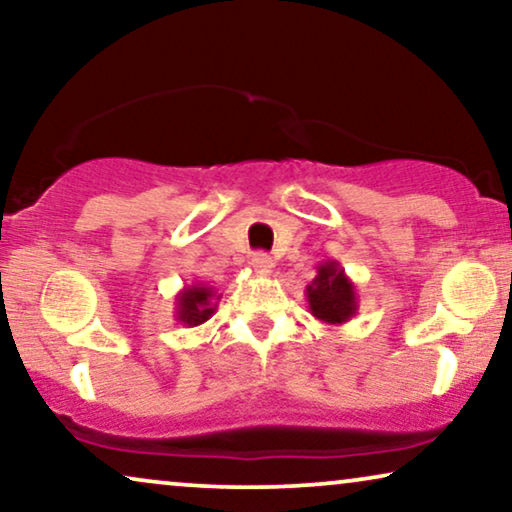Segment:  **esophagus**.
Instances as JSON below:
<instances>
[{
	"label": "esophagus",
	"instance_id": "esophagus-1",
	"mask_svg": "<svg viewBox=\"0 0 512 512\" xmlns=\"http://www.w3.org/2000/svg\"><path fill=\"white\" fill-rule=\"evenodd\" d=\"M272 258L268 254H254L251 256V268H254V272H258V275H270L272 272Z\"/></svg>",
	"mask_w": 512,
	"mask_h": 512
}]
</instances>
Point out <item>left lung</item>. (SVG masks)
I'll return each instance as SVG.
<instances>
[{
    "instance_id": "8db88e82",
    "label": "left lung",
    "mask_w": 512,
    "mask_h": 512,
    "mask_svg": "<svg viewBox=\"0 0 512 512\" xmlns=\"http://www.w3.org/2000/svg\"><path fill=\"white\" fill-rule=\"evenodd\" d=\"M307 305L314 319L340 326L356 314V289L338 261H324L317 268V277L307 284Z\"/></svg>"
}]
</instances>
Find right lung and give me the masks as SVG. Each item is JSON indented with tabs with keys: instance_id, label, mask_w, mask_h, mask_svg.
Returning a JSON list of instances; mask_svg holds the SVG:
<instances>
[{
	"instance_id": "right-lung-1",
	"label": "right lung",
	"mask_w": 512,
	"mask_h": 512,
	"mask_svg": "<svg viewBox=\"0 0 512 512\" xmlns=\"http://www.w3.org/2000/svg\"><path fill=\"white\" fill-rule=\"evenodd\" d=\"M221 296H216V291L209 284H191L184 286L177 293V321L184 326H200L205 324L207 319H212V314L216 312V300Z\"/></svg>"
}]
</instances>
